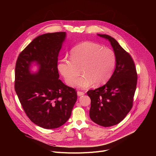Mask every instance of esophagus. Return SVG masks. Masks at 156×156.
Listing matches in <instances>:
<instances>
[{
	"label": "esophagus",
	"mask_w": 156,
	"mask_h": 156,
	"mask_svg": "<svg viewBox=\"0 0 156 156\" xmlns=\"http://www.w3.org/2000/svg\"><path fill=\"white\" fill-rule=\"evenodd\" d=\"M84 94H85V93L83 92H80V91L77 92V95L78 96H81V95H83Z\"/></svg>",
	"instance_id": "esophagus-1"
}]
</instances>
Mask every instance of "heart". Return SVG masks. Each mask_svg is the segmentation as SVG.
<instances>
[{
    "label": "heart",
    "mask_w": 156,
    "mask_h": 156,
    "mask_svg": "<svg viewBox=\"0 0 156 156\" xmlns=\"http://www.w3.org/2000/svg\"><path fill=\"white\" fill-rule=\"evenodd\" d=\"M70 59L61 60L57 69L67 85L73 87L81 68L83 76L77 80L75 86L82 89L88 88L94 83H105L111 77L117 61L112 49L89 41L74 47L70 52Z\"/></svg>",
    "instance_id": "heart-1"
}]
</instances>
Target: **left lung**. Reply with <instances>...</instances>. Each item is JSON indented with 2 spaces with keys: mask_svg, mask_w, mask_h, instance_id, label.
I'll list each match as a JSON object with an SVG mask.
<instances>
[{
  "mask_svg": "<svg viewBox=\"0 0 156 156\" xmlns=\"http://www.w3.org/2000/svg\"><path fill=\"white\" fill-rule=\"evenodd\" d=\"M108 40L116 55V66L109 81L102 87L90 90L91 99L90 118L104 127L116 125L123 119L132 108L137 82L134 62L117 41L108 35L97 34Z\"/></svg>",
  "mask_w": 156,
  "mask_h": 156,
  "instance_id": "obj_1",
  "label": "left lung"
}]
</instances>
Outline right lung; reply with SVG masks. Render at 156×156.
Here are the masks:
<instances>
[{"instance_id": "right-lung-1", "label": "right lung", "mask_w": 156, "mask_h": 156, "mask_svg": "<svg viewBox=\"0 0 156 156\" xmlns=\"http://www.w3.org/2000/svg\"><path fill=\"white\" fill-rule=\"evenodd\" d=\"M66 32L48 33L33 40L20 54L15 68V90L30 119L45 129L59 128L71 116L75 90L59 80L58 55ZM37 65L36 72L31 70Z\"/></svg>"}]
</instances>
